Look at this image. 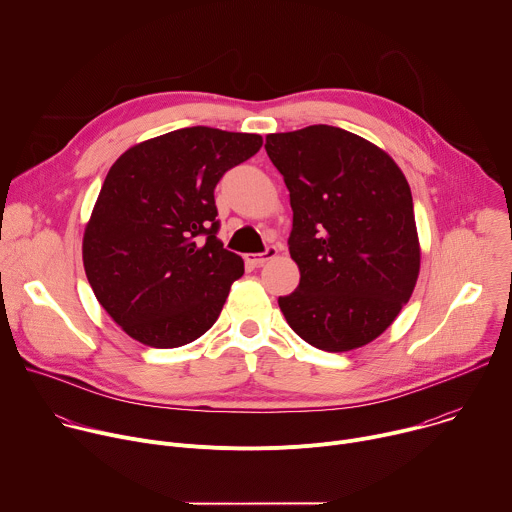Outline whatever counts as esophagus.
Wrapping results in <instances>:
<instances>
[{
	"label": "esophagus",
	"instance_id": "1",
	"mask_svg": "<svg viewBox=\"0 0 512 512\" xmlns=\"http://www.w3.org/2000/svg\"><path fill=\"white\" fill-rule=\"evenodd\" d=\"M277 255V247H267L263 253H255V255H247L245 259H247V263L249 265H253V267H261L263 263H267L269 259H273Z\"/></svg>",
	"mask_w": 512,
	"mask_h": 512
}]
</instances>
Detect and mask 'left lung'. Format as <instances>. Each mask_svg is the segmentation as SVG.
Segmentation results:
<instances>
[{
    "label": "left lung",
    "mask_w": 512,
    "mask_h": 512,
    "mask_svg": "<svg viewBox=\"0 0 512 512\" xmlns=\"http://www.w3.org/2000/svg\"><path fill=\"white\" fill-rule=\"evenodd\" d=\"M294 210L289 255L300 285L279 308L300 338L346 352L381 336L419 275L411 188L393 158L346 129L310 125L265 137Z\"/></svg>",
    "instance_id": "obj_1"
}]
</instances>
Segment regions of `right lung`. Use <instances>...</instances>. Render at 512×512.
Here are the masks:
<instances>
[{
    "label": "right lung",
    "mask_w": 512,
    "mask_h": 512,
    "mask_svg": "<svg viewBox=\"0 0 512 512\" xmlns=\"http://www.w3.org/2000/svg\"><path fill=\"white\" fill-rule=\"evenodd\" d=\"M261 145L257 133L196 125L141 141L111 166L83 263L99 304L137 342L178 348L216 322L245 267L216 239L214 188Z\"/></svg>",
    "instance_id": "1"
}]
</instances>
